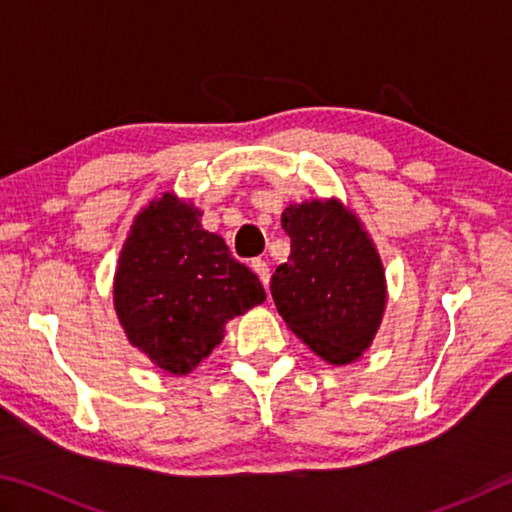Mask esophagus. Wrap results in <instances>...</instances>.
Instances as JSON below:
<instances>
[{
	"label": "esophagus",
	"mask_w": 512,
	"mask_h": 512,
	"mask_svg": "<svg viewBox=\"0 0 512 512\" xmlns=\"http://www.w3.org/2000/svg\"><path fill=\"white\" fill-rule=\"evenodd\" d=\"M253 271L259 275V280H262L264 287H268V280H271V271H268V264L264 262V259H253Z\"/></svg>",
	"instance_id": "34e87169"
}]
</instances>
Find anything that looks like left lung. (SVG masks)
Returning <instances> with one entry per match:
<instances>
[{"instance_id":"obj_1","label":"left lung","mask_w":512,"mask_h":512,"mask_svg":"<svg viewBox=\"0 0 512 512\" xmlns=\"http://www.w3.org/2000/svg\"><path fill=\"white\" fill-rule=\"evenodd\" d=\"M282 228L291 239V255L275 268L271 293L284 323L329 363L359 359L386 302L375 246L339 201L289 205Z\"/></svg>"}]
</instances>
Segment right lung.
<instances>
[{
	"mask_svg": "<svg viewBox=\"0 0 512 512\" xmlns=\"http://www.w3.org/2000/svg\"><path fill=\"white\" fill-rule=\"evenodd\" d=\"M201 212L164 194L131 228L115 273V309L135 348L187 375L221 343L225 323L266 293L257 275L201 228Z\"/></svg>",
	"mask_w": 512,
	"mask_h": 512,
	"instance_id": "right-lung-1",
	"label": "right lung"
}]
</instances>
